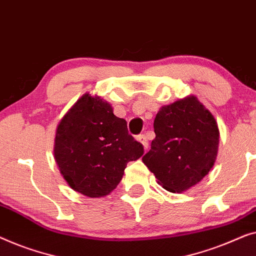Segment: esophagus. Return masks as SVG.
Returning a JSON list of instances; mask_svg holds the SVG:
<instances>
[{
	"label": "esophagus",
	"instance_id": "1",
	"mask_svg": "<svg viewBox=\"0 0 256 256\" xmlns=\"http://www.w3.org/2000/svg\"><path fill=\"white\" fill-rule=\"evenodd\" d=\"M136 140H138V142L142 144V145L144 146V148H145V150L148 148V142H147V138H146L145 134H139L138 136H136Z\"/></svg>",
	"mask_w": 256,
	"mask_h": 256
}]
</instances>
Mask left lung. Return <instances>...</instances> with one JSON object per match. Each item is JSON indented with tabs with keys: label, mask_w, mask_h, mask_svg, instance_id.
<instances>
[{
	"label": "left lung",
	"mask_w": 256,
	"mask_h": 256,
	"mask_svg": "<svg viewBox=\"0 0 256 256\" xmlns=\"http://www.w3.org/2000/svg\"><path fill=\"white\" fill-rule=\"evenodd\" d=\"M156 139L142 162L170 192L196 186L214 167L219 130L214 114L189 95L160 108L154 120Z\"/></svg>",
	"instance_id": "8db88e82"
}]
</instances>
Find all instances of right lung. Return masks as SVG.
<instances>
[{"instance_id":"add662e5","label":"right lung","mask_w":256,"mask_h":256,"mask_svg":"<svg viewBox=\"0 0 256 256\" xmlns=\"http://www.w3.org/2000/svg\"><path fill=\"white\" fill-rule=\"evenodd\" d=\"M53 152L67 184L95 198L116 188L128 162L138 160L144 147L109 102L86 92L58 125Z\"/></svg>"}]
</instances>
